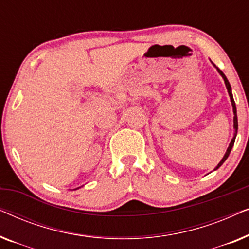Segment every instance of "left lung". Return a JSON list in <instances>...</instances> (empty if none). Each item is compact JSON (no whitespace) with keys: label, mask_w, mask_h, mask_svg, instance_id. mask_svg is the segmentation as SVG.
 <instances>
[{"label":"left lung","mask_w":249,"mask_h":249,"mask_svg":"<svg viewBox=\"0 0 249 249\" xmlns=\"http://www.w3.org/2000/svg\"><path fill=\"white\" fill-rule=\"evenodd\" d=\"M214 67H215V64H213ZM216 68V70H217V72H219L220 74H221V77L223 78V80H224V84H226V87H227V89H228V93H229V96H230V101H231V105H232V111H233V129H234V132H233V137H232V139H231V142H230V144H229V147L227 148V152H226V154H224V156L222 158V160H221V161L219 162V164H217L215 168H214V170H217L220 168L221 165L223 164L224 163V161H226V160L228 159V156H229V154H230V152H231V149H232V147H233V144H234V141H236V136H237V130H238V118H237V108H236V103H234V100H233V96H232V91H231V86H230V83L229 81H228V79H227V77H226V74H224L222 71H221L219 68L217 67H215Z\"/></svg>","instance_id":"obj_1"}]
</instances>
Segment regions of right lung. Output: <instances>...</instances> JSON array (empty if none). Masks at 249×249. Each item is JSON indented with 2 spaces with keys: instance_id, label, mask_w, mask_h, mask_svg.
<instances>
[{
  "instance_id": "right-lung-1",
  "label": "right lung",
  "mask_w": 249,
  "mask_h": 249,
  "mask_svg": "<svg viewBox=\"0 0 249 249\" xmlns=\"http://www.w3.org/2000/svg\"><path fill=\"white\" fill-rule=\"evenodd\" d=\"M78 188H80V187H78ZM78 188H76V189H78Z\"/></svg>"
}]
</instances>
